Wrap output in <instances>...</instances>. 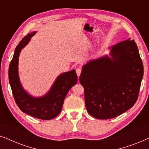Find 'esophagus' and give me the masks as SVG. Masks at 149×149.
<instances>
[{
    "label": "esophagus",
    "instance_id": "esophagus-1",
    "mask_svg": "<svg viewBox=\"0 0 149 149\" xmlns=\"http://www.w3.org/2000/svg\"><path fill=\"white\" fill-rule=\"evenodd\" d=\"M76 72H77V76L79 77V76H80V75H81V69L79 68H77V69H76Z\"/></svg>",
    "mask_w": 149,
    "mask_h": 149
}]
</instances>
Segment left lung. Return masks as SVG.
<instances>
[{
  "label": "left lung",
  "mask_w": 149,
  "mask_h": 149,
  "mask_svg": "<svg viewBox=\"0 0 149 149\" xmlns=\"http://www.w3.org/2000/svg\"><path fill=\"white\" fill-rule=\"evenodd\" d=\"M143 74L138 47L130 38L111 46L109 56L89 61L79 77L88 113L109 119L131 109L138 99Z\"/></svg>",
  "instance_id": "8db88e82"
}]
</instances>
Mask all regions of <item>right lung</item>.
Segmentation results:
<instances>
[{
  "label": "right lung",
  "mask_w": 149,
  "mask_h": 149,
  "mask_svg": "<svg viewBox=\"0 0 149 149\" xmlns=\"http://www.w3.org/2000/svg\"><path fill=\"white\" fill-rule=\"evenodd\" d=\"M36 32L28 34L16 47L9 68V80L15 102L22 112L37 119L50 120L62 111L68 91L77 84L75 70L63 72L57 77L49 90L40 97H34L24 89L19 80L18 62L20 52L30 41Z\"/></svg>",
  "instance_id": "add662e5"
}]
</instances>
